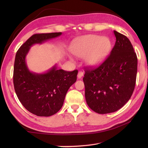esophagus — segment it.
Masks as SVG:
<instances>
[{
	"mask_svg": "<svg viewBox=\"0 0 148 148\" xmlns=\"http://www.w3.org/2000/svg\"><path fill=\"white\" fill-rule=\"evenodd\" d=\"M83 76V72L82 71H79L77 74V78L78 79H81V77Z\"/></svg>",
	"mask_w": 148,
	"mask_h": 148,
	"instance_id": "obj_1",
	"label": "esophagus"
}]
</instances>
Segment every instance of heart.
I'll list each match as a JSON object with an SVG mask.
<instances>
[{
	"label": "heart",
	"mask_w": 148,
	"mask_h": 148,
	"mask_svg": "<svg viewBox=\"0 0 148 148\" xmlns=\"http://www.w3.org/2000/svg\"><path fill=\"white\" fill-rule=\"evenodd\" d=\"M111 49V41L107 37L89 34L75 39L71 51L77 57H84V63L90 67H96L104 60Z\"/></svg>",
	"instance_id": "b5f03b06"
}]
</instances>
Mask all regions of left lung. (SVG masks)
I'll use <instances>...</instances> for the list:
<instances>
[{"mask_svg":"<svg viewBox=\"0 0 148 148\" xmlns=\"http://www.w3.org/2000/svg\"><path fill=\"white\" fill-rule=\"evenodd\" d=\"M116 42L108 58L83 77L86 101L99 114L118 111L132 95L136 82L137 58L127 37L114 30Z\"/></svg>","mask_w":148,"mask_h":148,"instance_id":"obj_1","label":"left lung"}]
</instances>
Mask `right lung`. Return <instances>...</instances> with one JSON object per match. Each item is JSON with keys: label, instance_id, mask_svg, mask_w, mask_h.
Masks as SVG:
<instances>
[{"label": "right lung", "instance_id": "1", "mask_svg": "<svg viewBox=\"0 0 148 148\" xmlns=\"http://www.w3.org/2000/svg\"><path fill=\"white\" fill-rule=\"evenodd\" d=\"M62 32L36 34L31 36L16 52L13 83L18 98L27 111L38 116H50L64 104L68 90L76 81L77 70L67 72L55 64L44 73L30 71L26 62L30 49L36 44L60 36Z\"/></svg>", "mask_w": 148, "mask_h": 148}]
</instances>
